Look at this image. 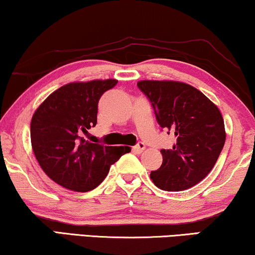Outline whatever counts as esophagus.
Listing matches in <instances>:
<instances>
[{"mask_svg":"<svg viewBox=\"0 0 255 255\" xmlns=\"http://www.w3.org/2000/svg\"><path fill=\"white\" fill-rule=\"evenodd\" d=\"M145 148H146V145L143 142H141V141L138 142L135 146L132 147V149H133L135 153H141Z\"/></svg>","mask_w":255,"mask_h":255,"instance_id":"1","label":"esophagus"}]
</instances>
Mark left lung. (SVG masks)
I'll use <instances>...</instances> for the list:
<instances>
[{
	"label": "left lung",
	"instance_id": "left-lung-1",
	"mask_svg": "<svg viewBox=\"0 0 255 255\" xmlns=\"http://www.w3.org/2000/svg\"><path fill=\"white\" fill-rule=\"evenodd\" d=\"M157 123L176 136L171 149H161L163 162L150 178L158 189L183 191L201 182L215 165L226 142L223 117L214 103L191 85L142 80Z\"/></svg>",
	"mask_w": 255,
	"mask_h": 255
}]
</instances>
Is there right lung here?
I'll return each instance as SVG.
<instances>
[{"mask_svg":"<svg viewBox=\"0 0 255 255\" xmlns=\"http://www.w3.org/2000/svg\"><path fill=\"white\" fill-rule=\"evenodd\" d=\"M117 80L64 85L36 109L31 122V142L40 167L58 185L88 192L100 185L110 165L131 150L128 146L88 142L83 133L94 128L102 94Z\"/></svg>","mask_w":255,"mask_h":255,"instance_id":"add662e5","label":"right lung"}]
</instances>
